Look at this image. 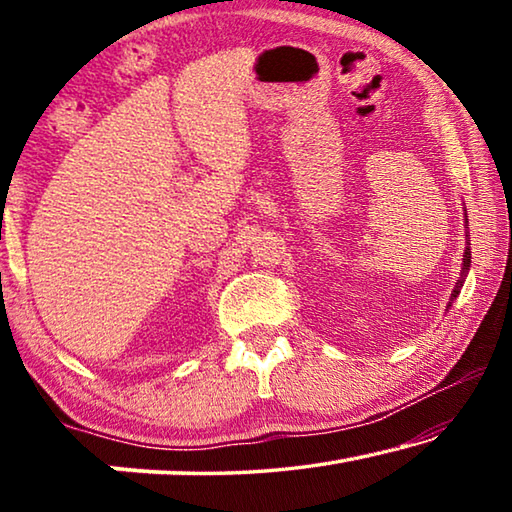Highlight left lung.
Listing matches in <instances>:
<instances>
[{"label": "left lung", "mask_w": 512, "mask_h": 512, "mask_svg": "<svg viewBox=\"0 0 512 512\" xmlns=\"http://www.w3.org/2000/svg\"><path fill=\"white\" fill-rule=\"evenodd\" d=\"M465 225H467V212H465ZM470 230H465V253H463V264H461V277H458L456 284H454V291H452V298L447 302V309L452 307V302L458 298V293H461L463 284H465V277L470 273V264H472V250H470Z\"/></svg>", "instance_id": "1"}]
</instances>
